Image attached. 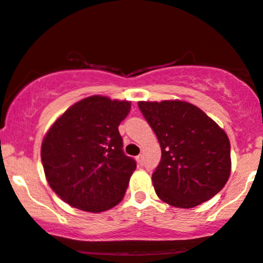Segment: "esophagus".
Returning a JSON list of instances; mask_svg holds the SVG:
<instances>
[{"label": "esophagus", "mask_w": 263, "mask_h": 263, "mask_svg": "<svg viewBox=\"0 0 263 263\" xmlns=\"http://www.w3.org/2000/svg\"><path fill=\"white\" fill-rule=\"evenodd\" d=\"M136 161H137L138 163H140V164H141V163L142 162H143V156H142V155H140V156H137V157H136Z\"/></svg>", "instance_id": "1"}]
</instances>
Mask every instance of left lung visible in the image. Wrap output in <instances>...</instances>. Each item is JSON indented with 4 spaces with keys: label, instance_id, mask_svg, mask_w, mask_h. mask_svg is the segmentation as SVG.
Masks as SVG:
<instances>
[{
    "label": "left lung",
    "instance_id": "8db88e82",
    "mask_svg": "<svg viewBox=\"0 0 263 263\" xmlns=\"http://www.w3.org/2000/svg\"><path fill=\"white\" fill-rule=\"evenodd\" d=\"M158 138L162 158L152 182L164 203L189 209L210 200L231 173L230 141L220 126L183 100L138 101Z\"/></svg>",
    "mask_w": 263,
    "mask_h": 263
}]
</instances>
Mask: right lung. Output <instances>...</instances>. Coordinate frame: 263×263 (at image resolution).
<instances>
[{
	"mask_svg": "<svg viewBox=\"0 0 263 263\" xmlns=\"http://www.w3.org/2000/svg\"><path fill=\"white\" fill-rule=\"evenodd\" d=\"M129 110L131 101L87 96L48 129L41 147L44 174L66 204L101 213L125 197L136 162L123 153L119 126Z\"/></svg>",
	"mask_w": 263,
	"mask_h": 263,
	"instance_id": "1",
	"label": "right lung"
}]
</instances>
